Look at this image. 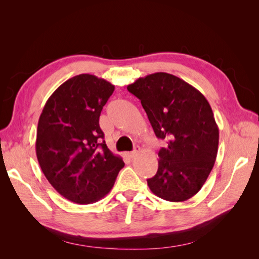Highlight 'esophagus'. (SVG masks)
<instances>
[{
    "label": "esophagus",
    "instance_id": "1",
    "mask_svg": "<svg viewBox=\"0 0 259 259\" xmlns=\"http://www.w3.org/2000/svg\"><path fill=\"white\" fill-rule=\"evenodd\" d=\"M139 150H140V148L137 146V147H135V149L132 152H125V155H126L127 158H130V159H133L134 156H136L138 154Z\"/></svg>",
    "mask_w": 259,
    "mask_h": 259
}]
</instances>
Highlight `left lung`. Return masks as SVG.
<instances>
[{"instance_id": "1", "label": "left lung", "mask_w": 259, "mask_h": 259, "mask_svg": "<svg viewBox=\"0 0 259 259\" xmlns=\"http://www.w3.org/2000/svg\"><path fill=\"white\" fill-rule=\"evenodd\" d=\"M127 90L142 103L155 136L167 146L159 151L156 174L147 179L163 200L183 202L204 185L217 156L219 131L206 98L179 77L156 72Z\"/></svg>"}]
</instances>
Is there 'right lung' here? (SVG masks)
<instances>
[{
	"instance_id": "1",
	"label": "right lung",
	"mask_w": 259,
	"mask_h": 259,
	"mask_svg": "<svg viewBox=\"0 0 259 259\" xmlns=\"http://www.w3.org/2000/svg\"><path fill=\"white\" fill-rule=\"evenodd\" d=\"M114 85L79 74L55 91L37 123L35 151L43 174L59 194L77 204L104 198L124 162L109 150L99 116Z\"/></svg>"
}]
</instances>
